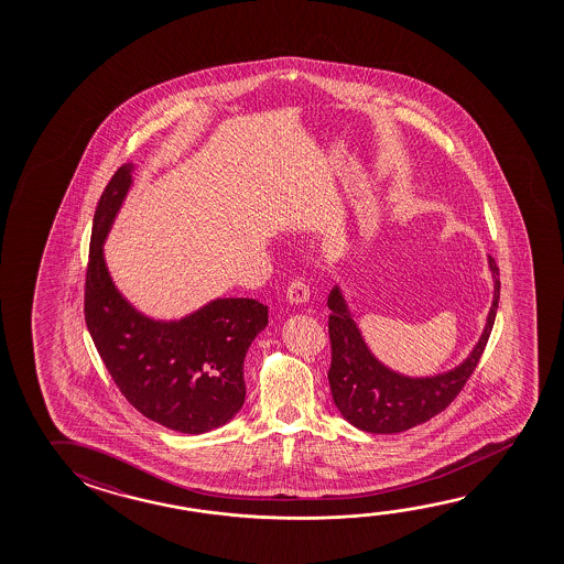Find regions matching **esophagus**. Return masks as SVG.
Segmentation results:
<instances>
[{"instance_id": "esophagus-1", "label": "esophagus", "mask_w": 564, "mask_h": 564, "mask_svg": "<svg viewBox=\"0 0 564 564\" xmlns=\"http://www.w3.org/2000/svg\"><path fill=\"white\" fill-rule=\"evenodd\" d=\"M308 296H311V291H308V285H306L303 279H295L293 283H289V286H286V299H289V303L303 305V303L308 301Z\"/></svg>"}]
</instances>
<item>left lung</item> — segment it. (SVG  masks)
<instances>
[{"mask_svg": "<svg viewBox=\"0 0 564 564\" xmlns=\"http://www.w3.org/2000/svg\"><path fill=\"white\" fill-rule=\"evenodd\" d=\"M488 263L494 278V301L480 340L460 366L431 378H409L383 366L361 338L340 289L334 286L328 295V308L333 311L328 316L333 346L328 381L334 403L348 423L366 433H403L426 423L453 403L476 370L498 313L499 269L491 256Z\"/></svg>", "mask_w": 564, "mask_h": 564, "instance_id": "8db88e82", "label": "left lung"}]
</instances>
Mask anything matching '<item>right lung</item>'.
<instances>
[{
  "label": "right lung",
  "instance_id": "add662e5",
  "mask_svg": "<svg viewBox=\"0 0 564 564\" xmlns=\"http://www.w3.org/2000/svg\"><path fill=\"white\" fill-rule=\"evenodd\" d=\"M131 173V163L113 173L94 213L86 326L113 383L141 415L178 433H208L246 401L243 360L268 326V306L256 299H216L171 323L135 311L113 285L102 250Z\"/></svg>",
  "mask_w": 564,
  "mask_h": 564
}]
</instances>
